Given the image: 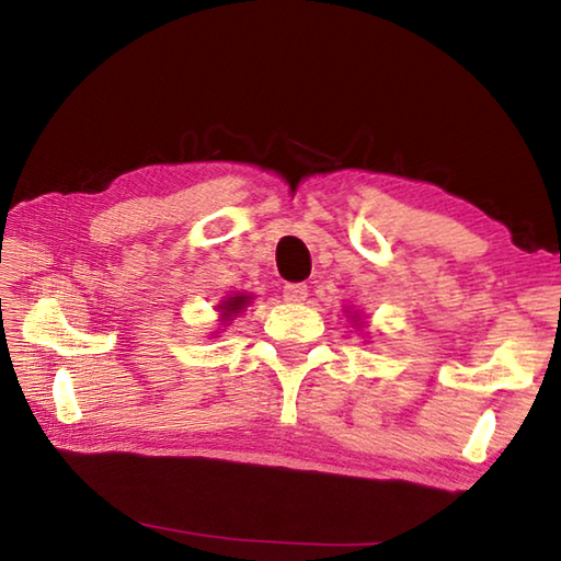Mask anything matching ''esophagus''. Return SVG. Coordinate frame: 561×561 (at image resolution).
Wrapping results in <instances>:
<instances>
[{
    "label": "esophagus",
    "mask_w": 561,
    "mask_h": 561,
    "mask_svg": "<svg viewBox=\"0 0 561 561\" xmlns=\"http://www.w3.org/2000/svg\"><path fill=\"white\" fill-rule=\"evenodd\" d=\"M307 294H309V287H307V284H301V282L284 284V289H282V297L291 301V304L304 301V299H307Z\"/></svg>",
    "instance_id": "34e87169"
}]
</instances>
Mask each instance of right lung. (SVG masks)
Segmentation results:
<instances>
[{"instance_id": "right-lung-1", "label": "right lung", "mask_w": 561, "mask_h": 561, "mask_svg": "<svg viewBox=\"0 0 561 561\" xmlns=\"http://www.w3.org/2000/svg\"><path fill=\"white\" fill-rule=\"evenodd\" d=\"M252 297H244V294H240V297H230V299H227L225 304H222V319L225 321H230V317H234V314H240V311L244 309V304L247 301H250Z\"/></svg>"}]
</instances>
